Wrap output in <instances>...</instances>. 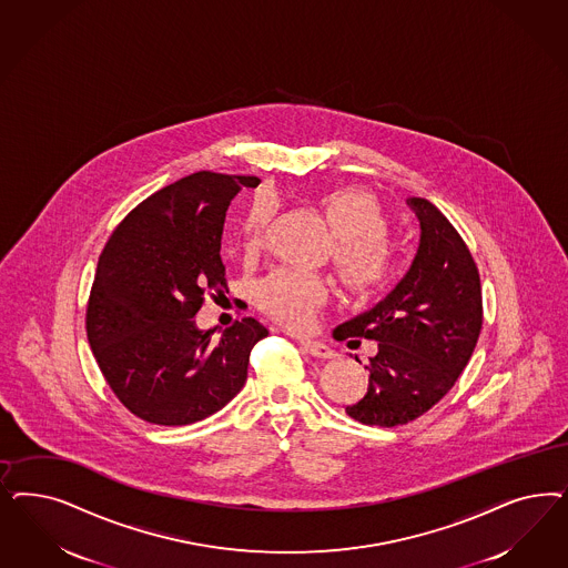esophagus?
I'll return each mask as SVG.
<instances>
[{
	"mask_svg": "<svg viewBox=\"0 0 568 568\" xmlns=\"http://www.w3.org/2000/svg\"><path fill=\"white\" fill-rule=\"evenodd\" d=\"M301 347L305 353H310L317 359H332L336 355L332 348L326 347L324 343H317V341H301Z\"/></svg>",
	"mask_w": 568,
	"mask_h": 568,
	"instance_id": "1",
	"label": "esophagus"
}]
</instances>
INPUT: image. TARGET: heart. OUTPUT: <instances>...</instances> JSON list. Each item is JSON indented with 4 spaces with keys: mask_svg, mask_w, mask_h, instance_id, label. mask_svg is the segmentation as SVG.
Segmentation results:
<instances>
[{
    "mask_svg": "<svg viewBox=\"0 0 568 568\" xmlns=\"http://www.w3.org/2000/svg\"><path fill=\"white\" fill-rule=\"evenodd\" d=\"M324 213L336 242L332 256L348 291L355 294L376 293L395 275V255L386 242L385 213L378 201L364 190H336L322 201ZM277 211V201L270 192L256 196L244 223L242 246L256 253L265 240ZM256 301L261 310L288 329L312 328L317 313L328 301V284L320 275L298 270H275L256 284Z\"/></svg>",
    "mask_w": 568,
    "mask_h": 568,
    "instance_id": "1",
    "label": "heart"
}]
</instances>
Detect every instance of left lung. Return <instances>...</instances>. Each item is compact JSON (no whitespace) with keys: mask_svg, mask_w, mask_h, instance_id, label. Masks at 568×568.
Returning <instances> with one entry per match:
<instances>
[{"mask_svg":"<svg viewBox=\"0 0 568 568\" xmlns=\"http://www.w3.org/2000/svg\"><path fill=\"white\" fill-rule=\"evenodd\" d=\"M405 202L420 221L407 274L374 310L334 329L336 341L378 343L367 393L347 414L385 428L420 418L449 393L483 326L480 277L468 246L433 202Z\"/></svg>","mask_w":568,"mask_h":568,"instance_id":"obj_1","label":"left lung"}]
</instances>
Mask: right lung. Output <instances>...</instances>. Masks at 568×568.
I'll list each match as a JSON object with an SVG mask.
<instances>
[{"mask_svg": "<svg viewBox=\"0 0 568 568\" xmlns=\"http://www.w3.org/2000/svg\"><path fill=\"white\" fill-rule=\"evenodd\" d=\"M256 178L201 171L138 204L112 232L93 277L88 341L112 393L138 418L183 426L232 402L270 332L244 317L211 341L194 315L221 294L225 211Z\"/></svg>", "mask_w": 568, "mask_h": 568, "instance_id": "add662e5", "label": "right lung"}]
</instances>
